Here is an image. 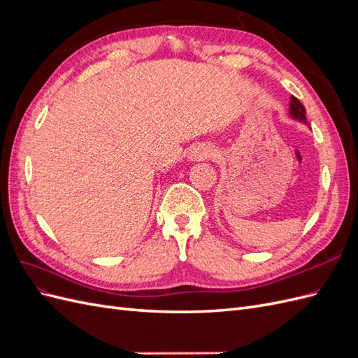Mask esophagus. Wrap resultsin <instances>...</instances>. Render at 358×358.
<instances>
[{
  "label": "esophagus",
  "mask_w": 358,
  "mask_h": 358,
  "mask_svg": "<svg viewBox=\"0 0 358 358\" xmlns=\"http://www.w3.org/2000/svg\"><path fill=\"white\" fill-rule=\"evenodd\" d=\"M215 150L212 148H197V149H192L189 158L192 161H203V159H208V158H215Z\"/></svg>",
  "instance_id": "34e87169"
}]
</instances>
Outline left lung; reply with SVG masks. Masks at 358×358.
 I'll list each match as a JSON object with an SVG mask.
<instances>
[{
	"mask_svg": "<svg viewBox=\"0 0 358 358\" xmlns=\"http://www.w3.org/2000/svg\"><path fill=\"white\" fill-rule=\"evenodd\" d=\"M289 112H291V115L294 116V117L300 119V121H303V122H306V116H305L306 109H305V106H303V104L300 103V100L296 99V96H291Z\"/></svg>",
	"mask_w": 358,
	"mask_h": 358,
	"instance_id": "obj_1",
	"label": "left lung"
}]
</instances>
